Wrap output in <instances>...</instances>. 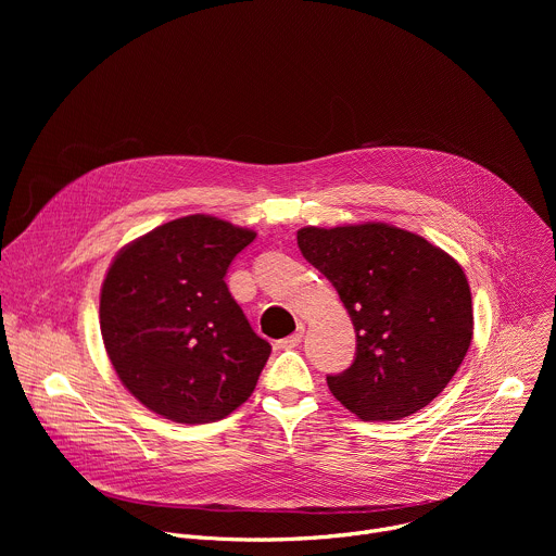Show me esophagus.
Masks as SVG:
<instances>
[{"mask_svg":"<svg viewBox=\"0 0 556 556\" xmlns=\"http://www.w3.org/2000/svg\"><path fill=\"white\" fill-rule=\"evenodd\" d=\"M303 332H305V326L299 324L294 334H290V337H286V339L279 341V348H281V350H292V348H296V345L301 343V339H303Z\"/></svg>","mask_w":556,"mask_h":556,"instance_id":"esophagus-1","label":"esophagus"}]
</instances>
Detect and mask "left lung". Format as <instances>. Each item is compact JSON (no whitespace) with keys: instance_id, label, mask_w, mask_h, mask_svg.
Returning <instances> with one entry per match:
<instances>
[{"instance_id":"8db88e82","label":"left lung","mask_w":556,"mask_h":556,"mask_svg":"<svg viewBox=\"0 0 556 556\" xmlns=\"http://www.w3.org/2000/svg\"><path fill=\"white\" fill-rule=\"evenodd\" d=\"M303 257L337 288L356 332L354 363L328 376L361 420L427 407L462 365L472 301L462 266L425 237L382 222L296 232Z\"/></svg>"}]
</instances>
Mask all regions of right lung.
I'll return each mask as SVG.
<instances>
[{"instance_id":"add662e5","label":"right lung","mask_w":556,"mask_h":556,"mask_svg":"<svg viewBox=\"0 0 556 556\" xmlns=\"http://www.w3.org/2000/svg\"><path fill=\"white\" fill-rule=\"evenodd\" d=\"M255 230L211 215L167 222L127 244L101 288V334L134 399L180 425L226 418L270 356L224 281Z\"/></svg>"}]
</instances>
